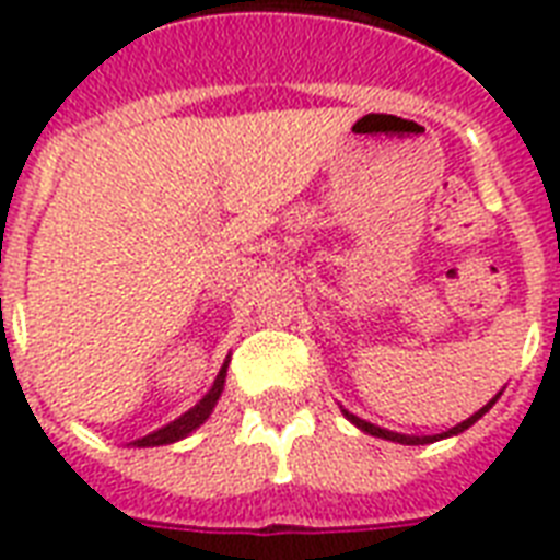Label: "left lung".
Listing matches in <instances>:
<instances>
[{
  "label": "left lung",
  "instance_id": "obj_1",
  "mask_svg": "<svg viewBox=\"0 0 560 560\" xmlns=\"http://www.w3.org/2000/svg\"><path fill=\"white\" fill-rule=\"evenodd\" d=\"M500 395H503V392H497L494 398L488 400L486 407L477 409V412H474V416H470V418H465V421H462V424L451 427V430H444V433H435V435H404V433H392V430H386V427H377V424H372V421H363V418L354 416V412H349V409H342V416L349 418L351 424L358 427V430H363V433H369V435H377V439H386V442H398V444H430V442H439V439H447V435H459V433H465V430H468V427L477 424L479 418L486 416L488 409L494 407L497 398H500Z\"/></svg>",
  "mask_w": 560,
  "mask_h": 560
}]
</instances>
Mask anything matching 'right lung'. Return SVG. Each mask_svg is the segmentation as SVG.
<instances>
[{
	"mask_svg": "<svg viewBox=\"0 0 560 560\" xmlns=\"http://www.w3.org/2000/svg\"><path fill=\"white\" fill-rule=\"evenodd\" d=\"M226 369H229V358L223 360V366H220L218 377H214V383H211V389L206 392V395H202V398L197 400L188 412H183V416L174 418L171 424L160 427V430H153V433L142 435V439H136V442L130 444H133V447H160V444H174L179 442V439L191 435L200 424H206V418L211 416V409L218 407L220 392H223V383H226Z\"/></svg>",
	"mask_w": 560,
	"mask_h": 560,
	"instance_id": "add662e5",
	"label": "right lung"
}]
</instances>
